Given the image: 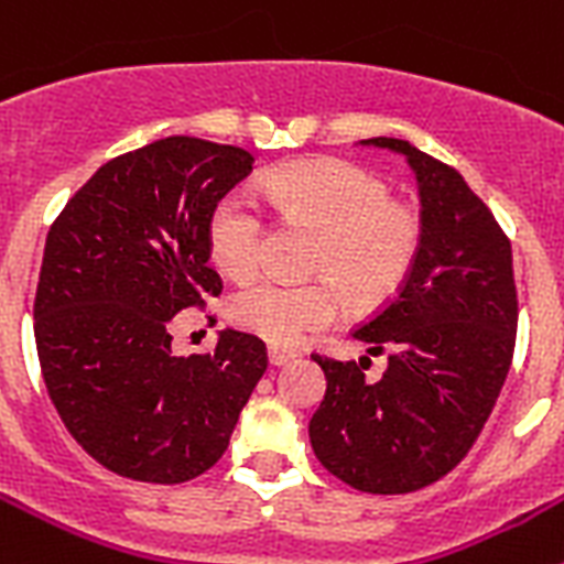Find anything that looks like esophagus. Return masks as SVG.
I'll list each match as a JSON object with an SVG mask.
<instances>
[{
  "instance_id": "obj_1",
  "label": "esophagus",
  "mask_w": 564,
  "mask_h": 564,
  "mask_svg": "<svg viewBox=\"0 0 564 564\" xmlns=\"http://www.w3.org/2000/svg\"><path fill=\"white\" fill-rule=\"evenodd\" d=\"M268 358H271L273 367H285L288 361L299 358V352L291 350V347H279V344H271V347H268Z\"/></svg>"
}]
</instances>
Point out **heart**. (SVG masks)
I'll return each instance as SVG.
<instances>
[{"label":"heart","mask_w":564,"mask_h":564,"mask_svg":"<svg viewBox=\"0 0 564 564\" xmlns=\"http://www.w3.org/2000/svg\"><path fill=\"white\" fill-rule=\"evenodd\" d=\"M265 192L282 217L318 234L313 271L330 276L352 305L390 299L410 273L421 248V217L390 200L381 177L352 163L316 158L288 163L265 177ZM265 217L246 194H226L208 217L212 262L231 279H248L262 259ZM242 330L276 344H293L333 325L338 293L330 282L288 285L257 279L228 302Z\"/></svg>","instance_id":"obj_1"}]
</instances>
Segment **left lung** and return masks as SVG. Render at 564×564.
<instances>
[{
  "mask_svg": "<svg viewBox=\"0 0 564 564\" xmlns=\"http://www.w3.org/2000/svg\"><path fill=\"white\" fill-rule=\"evenodd\" d=\"M421 194V248L390 305L352 336L387 355L378 382L358 361L313 356L327 392L311 417L318 463L370 495L432 486L466 457L495 410L517 336L511 242L460 172L398 138Z\"/></svg>",
  "mask_w": 564,
  "mask_h": 564,
  "instance_id": "8db88e82",
  "label": "left lung"
}]
</instances>
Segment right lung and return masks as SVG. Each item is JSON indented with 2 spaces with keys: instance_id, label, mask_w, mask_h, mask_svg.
Segmentation results:
<instances>
[{
  "instance_id": "1",
  "label": "right lung",
  "mask_w": 564,
  "mask_h": 564,
  "mask_svg": "<svg viewBox=\"0 0 564 564\" xmlns=\"http://www.w3.org/2000/svg\"><path fill=\"white\" fill-rule=\"evenodd\" d=\"M253 154L174 134L104 163L50 226L36 350L50 401L115 475L186 482L228 449L268 370L265 344L223 330L208 356H174L172 318L220 296L208 217Z\"/></svg>"
}]
</instances>
